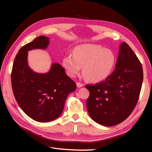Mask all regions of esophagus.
Masks as SVG:
<instances>
[{"label": "esophagus", "instance_id": "1", "mask_svg": "<svg viewBox=\"0 0 152 152\" xmlns=\"http://www.w3.org/2000/svg\"><path fill=\"white\" fill-rule=\"evenodd\" d=\"M76 85H77V87H78V88H80V87H82V86H84V84L80 83V82H76Z\"/></svg>", "mask_w": 152, "mask_h": 152}]
</instances>
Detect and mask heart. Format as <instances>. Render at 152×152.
Returning <instances> with one entry per match:
<instances>
[{
    "label": "heart",
    "mask_w": 152,
    "mask_h": 152,
    "mask_svg": "<svg viewBox=\"0 0 152 152\" xmlns=\"http://www.w3.org/2000/svg\"><path fill=\"white\" fill-rule=\"evenodd\" d=\"M116 57L111 50L97 44H83L77 46L74 54L64 58L63 65L67 74L75 77L83 67V74L91 82L104 80L114 69Z\"/></svg>",
    "instance_id": "b5f03b06"
}]
</instances>
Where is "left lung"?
<instances>
[{
	"label": "left lung",
	"instance_id": "1",
	"mask_svg": "<svg viewBox=\"0 0 152 152\" xmlns=\"http://www.w3.org/2000/svg\"><path fill=\"white\" fill-rule=\"evenodd\" d=\"M142 65L127 43L120 45L115 70L104 81L88 85L86 107L95 122L104 126L119 124L137 103L143 82Z\"/></svg>",
	"mask_w": 152,
	"mask_h": 152
}]
</instances>
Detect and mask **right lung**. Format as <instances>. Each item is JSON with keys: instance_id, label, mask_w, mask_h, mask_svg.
<instances>
[{"instance_id": "obj_1", "label": "right lung", "mask_w": 152, "mask_h": 152, "mask_svg": "<svg viewBox=\"0 0 152 152\" xmlns=\"http://www.w3.org/2000/svg\"><path fill=\"white\" fill-rule=\"evenodd\" d=\"M50 38L39 36L20 49L14 60L11 84L15 99L29 117L38 122H48L62 113L68 95L76 84L66 75L64 68L55 63L46 74H37L27 64L28 51L45 49Z\"/></svg>"}]
</instances>
